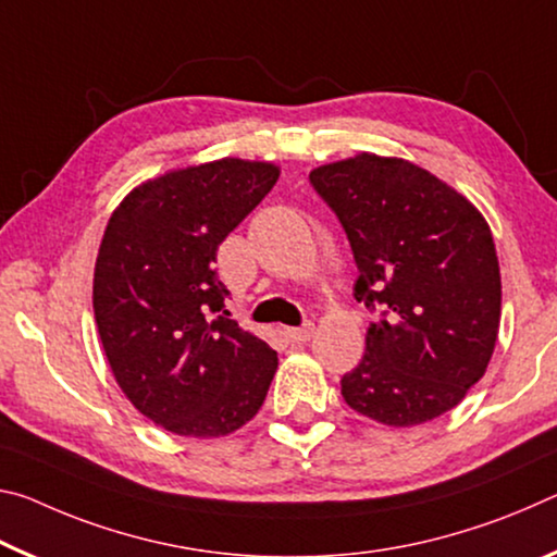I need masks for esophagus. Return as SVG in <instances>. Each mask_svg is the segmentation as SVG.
<instances>
[{
    "label": "esophagus",
    "instance_id": "esophagus-1",
    "mask_svg": "<svg viewBox=\"0 0 557 557\" xmlns=\"http://www.w3.org/2000/svg\"><path fill=\"white\" fill-rule=\"evenodd\" d=\"M313 331H315L313 323H306L304 327H286V338L290 343H306V341H311Z\"/></svg>",
    "mask_w": 557,
    "mask_h": 557
}]
</instances>
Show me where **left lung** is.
<instances>
[{
	"label": "left lung",
	"instance_id": "left-lung-1",
	"mask_svg": "<svg viewBox=\"0 0 557 557\" xmlns=\"http://www.w3.org/2000/svg\"><path fill=\"white\" fill-rule=\"evenodd\" d=\"M311 185L348 234L355 298L377 311L341 392L355 412L414 426L449 412L484 377L500 321V271L486 219L432 172L355 154Z\"/></svg>",
	"mask_w": 557,
	"mask_h": 557
}]
</instances>
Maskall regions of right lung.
Masks as SVG:
<instances>
[{
  "label": "right lung",
  "instance_id": "1",
  "mask_svg": "<svg viewBox=\"0 0 557 557\" xmlns=\"http://www.w3.org/2000/svg\"><path fill=\"white\" fill-rule=\"evenodd\" d=\"M278 180L271 162L224 158L135 187L108 219L94 311L115 382L180 436H224L267 399L278 355L224 311L216 249Z\"/></svg>",
  "mask_w": 557,
  "mask_h": 557
}]
</instances>
